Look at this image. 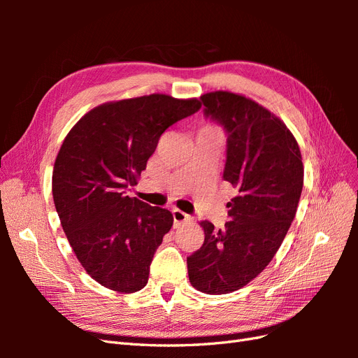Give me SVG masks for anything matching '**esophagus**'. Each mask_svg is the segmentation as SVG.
I'll list each match as a JSON object with an SVG mask.
<instances>
[{
  "mask_svg": "<svg viewBox=\"0 0 358 358\" xmlns=\"http://www.w3.org/2000/svg\"><path fill=\"white\" fill-rule=\"evenodd\" d=\"M191 221V216L187 215L185 212H182L179 209H173V222H175V227H179L185 222Z\"/></svg>",
  "mask_w": 358,
  "mask_h": 358,
  "instance_id": "esophagus-1",
  "label": "esophagus"
}]
</instances>
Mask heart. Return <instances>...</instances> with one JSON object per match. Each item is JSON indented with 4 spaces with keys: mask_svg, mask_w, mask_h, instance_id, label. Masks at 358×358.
Instances as JSON below:
<instances>
[{
    "mask_svg": "<svg viewBox=\"0 0 358 358\" xmlns=\"http://www.w3.org/2000/svg\"><path fill=\"white\" fill-rule=\"evenodd\" d=\"M206 129H213V131H215V128H212V127H206Z\"/></svg>",
    "mask_w": 358,
    "mask_h": 358,
    "instance_id": "1",
    "label": "heart"
}]
</instances>
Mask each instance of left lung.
Instances as JSON below:
<instances>
[{
  "label": "left lung",
  "instance_id": "left-lung-1",
  "mask_svg": "<svg viewBox=\"0 0 358 358\" xmlns=\"http://www.w3.org/2000/svg\"><path fill=\"white\" fill-rule=\"evenodd\" d=\"M203 113L227 134L224 180L236 188L230 221L215 230L203 221L204 242L187 258L189 282L206 294L245 287L272 262L294 220L303 188L299 145L263 106L233 92L200 96Z\"/></svg>",
  "mask_w": 358,
  "mask_h": 358
}]
</instances>
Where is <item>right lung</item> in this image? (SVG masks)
I'll return each mask as SVG.
<instances>
[{"label": "right lung", "mask_w": 358, "mask_h": 358, "mask_svg": "<svg viewBox=\"0 0 358 358\" xmlns=\"http://www.w3.org/2000/svg\"><path fill=\"white\" fill-rule=\"evenodd\" d=\"M200 107L197 99L164 94L106 103L64 140L52 175L53 203L76 257L103 287L136 292L148 284L173 215L127 191L137 185L161 134Z\"/></svg>", "instance_id": "right-lung-1"}]
</instances>
